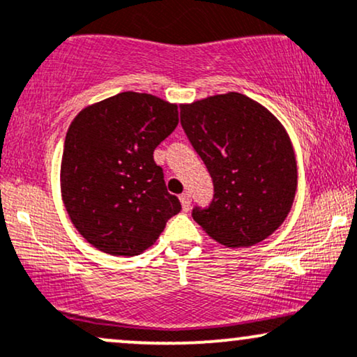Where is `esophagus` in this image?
<instances>
[{
	"label": "esophagus",
	"mask_w": 357,
	"mask_h": 357,
	"mask_svg": "<svg viewBox=\"0 0 357 357\" xmlns=\"http://www.w3.org/2000/svg\"><path fill=\"white\" fill-rule=\"evenodd\" d=\"M179 201H181L183 211H190V208H191V195H190V192H183V195L179 196Z\"/></svg>",
	"instance_id": "1"
}]
</instances>
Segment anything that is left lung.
Instances as JSON below:
<instances>
[{
    "label": "left lung",
    "instance_id": "left-lung-1",
    "mask_svg": "<svg viewBox=\"0 0 357 357\" xmlns=\"http://www.w3.org/2000/svg\"><path fill=\"white\" fill-rule=\"evenodd\" d=\"M181 126L208 167L214 195L192 220L227 248L273 234L293 206L298 167L289 136L264 106L241 93L181 105Z\"/></svg>",
    "mask_w": 357,
    "mask_h": 357
}]
</instances>
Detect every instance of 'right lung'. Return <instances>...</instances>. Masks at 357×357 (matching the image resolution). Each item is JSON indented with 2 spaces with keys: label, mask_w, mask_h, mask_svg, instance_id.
<instances>
[{
  "label": "right lung",
  "mask_w": 357,
  "mask_h": 357,
  "mask_svg": "<svg viewBox=\"0 0 357 357\" xmlns=\"http://www.w3.org/2000/svg\"><path fill=\"white\" fill-rule=\"evenodd\" d=\"M176 126L178 106L132 91L88 106L73 119L61 195L71 222L94 248L113 256L139 255L181 211L153 158Z\"/></svg>",
  "instance_id": "right-lung-1"
}]
</instances>
